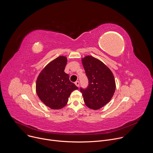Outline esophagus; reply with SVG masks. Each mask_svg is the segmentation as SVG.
Wrapping results in <instances>:
<instances>
[{
  "label": "esophagus",
  "mask_w": 153,
  "mask_h": 153,
  "mask_svg": "<svg viewBox=\"0 0 153 153\" xmlns=\"http://www.w3.org/2000/svg\"><path fill=\"white\" fill-rule=\"evenodd\" d=\"M75 85L77 86H79V81H76L75 82Z\"/></svg>",
  "instance_id": "esophagus-1"
}]
</instances>
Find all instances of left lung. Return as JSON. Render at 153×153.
<instances>
[{
	"label": "left lung",
	"instance_id": "left-lung-1",
	"mask_svg": "<svg viewBox=\"0 0 153 153\" xmlns=\"http://www.w3.org/2000/svg\"><path fill=\"white\" fill-rule=\"evenodd\" d=\"M82 63L89 81L88 88L80 89L84 102L90 109L99 110L110 102L114 95V75L106 65L91 56L82 58Z\"/></svg>",
	"mask_w": 153,
	"mask_h": 153
}]
</instances>
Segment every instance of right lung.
<instances>
[{"label": "right lung", "mask_w": 153, "mask_h": 153, "mask_svg": "<svg viewBox=\"0 0 153 153\" xmlns=\"http://www.w3.org/2000/svg\"><path fill=\"white\" fill-rule=\"evenodd\" d=\"M67 58L60 56L48 63L39 73L36 83V93L40 100L53 110L66 105L71 93L78 90L64 72Z\"/></svg>", "instance_id": "1"}]
</instances>
